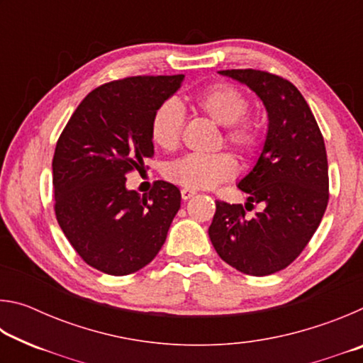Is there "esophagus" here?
<instances>
[{
	"instance_id": "34e87169",
	"label": "esophagus",
	"mask_w": 363,
	"mask_h": 363,
	"mask_svg": "<svg viewBox=\"0 0 363 363\" xmlns=\"http://www.w3.org/2000/svg\"><path fill=\"white\" fill-rule=\"evenodd\" d=\"M195 194H196V192H195V190H192V189H186V187H184V189L181 190L182 200H189V199H192V196H194Z\"/></svg>"
}]
</instances>
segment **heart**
Here are the masks:
<instances>
[{
	"label": "heart",
	"instance_id": "1",
	"mask_svg": "<svg viewBox=\"0 0 363 363\" xmlns=\"http://www.w3.org/2000/svg\"><path fill=\"white\" fill-rule=\"evenodd\" d=\"M196 106L203 113L224 126V139L242 155L251 157L259 150L261 133L256 123L248 118L250 101L240 89L229 83H216L196 96ZM184 113L176 101H164L155 108L150 120L152 143L163 150H174L181 143ZM238 163L227 152L211 155H186L168 163L164 177L177 186L201 190L235 177Z\"/></svg>",
	"mask_w": 363,
	"mask_h": 363
}]
</instances>
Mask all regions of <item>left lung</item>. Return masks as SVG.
<instances>
[{
	"instance_id": "left-lung-1",
	"label": "left lung",
	"mask_w": 363,
	"mask_h": 363,
	"mask_svg": "<svg viewBox=\"0 0 363 363\" xmlns=\"http://www.w3.org/2000/svg\"><path fill=\"white\" fill-rule=\"evenodd\" d=\"M255 91L267 110L261 155L238 182L248 203L216 201L208 229L220 259L243 274L264 277L296 259L328 205V162L323 136L296 86L262 70H220ZM263 210L248 218L244 208Z\"/></svg>"
}]
</instances>
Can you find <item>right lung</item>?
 <instances>
[{"label":"right lung","instance_id":"right-lung-1","mask_svg":"<svg viewBox=\"0 0 363 363\" xmlns=\"http://www.w3.org/2000/svg\"><path fill=\"white\" fill-rule=\"evenodd\" d=\"M184 75L128 77L84 97L52 158L54 211L67 240L91 267L128 275L162 250L181 208L174 184L157 181L149 195L126 189V174L153 157L150 120L181 88Z\"/></svg>","mask_w":363,"mask_h":363}]
</instances>
